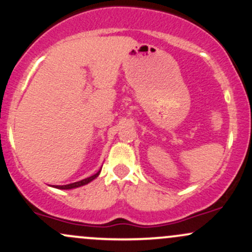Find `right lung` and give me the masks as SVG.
<instances>
[{"mask_svg": "<svg viewBox=\"0 0 252 252\" xmlns=\"http://www.w3.org/2000/svg\"><path fill=\"white\" fill-rule=\"evenodd\" d=\"M98 174H99V172L96 173V174H94V175L90 176V178L84 179V180H82V181L73 182V184H70V185H63V186H56V187H57V189H76V187H80V186H83V185L89 184L90 181H92V180H94V179H96L97 176H98Z\"/></svg>", "mask_w": 252, "mask_h": 252, "instance_id": "obj_1", "label": "right lung"}]
</instances>
